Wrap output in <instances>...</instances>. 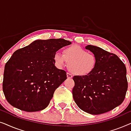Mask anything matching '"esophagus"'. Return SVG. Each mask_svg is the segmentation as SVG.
Wrapping results in <instances>:
<instances>
[{
	"label": "esophagus",
	"mask_w": 131,
	"mask_h": 131,
	"mask_svg": "<svg viewBox=\"0 0 131 131\" xmlns=\"http://www.w3.org/2000/svg\"><path fill=\"white\" fill-rule=\"evenodd\" d=\"M67 77L68 79H71L73 78V76H72V74H70V73H67Z\"/></svg>",
	"instance_id": "esophagus-1"
}]
</instances>
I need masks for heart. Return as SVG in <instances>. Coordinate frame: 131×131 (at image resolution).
I'll return each mask as SVG.
<instances>
[{"mask_svg":"<svg viewBox=\"0 0 131 131\" xmlns=\"http://www.w3.org/2000/svg\"><path fill=\"white\" fill-rule=\"evenodd\" d=\"M54 62L58 67H62L67 62L69 70L80 76L90 74L96 69L97 58L93 53L78 45L64 48L62 54L56 52L53 56Z\"/></svg>","mask_w":131,"mask_h":131,"instance_id":"heart-1","label":"heart"}]
</instances>
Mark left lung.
Wrapping results in <instances>:
<instances>
[{"label":"left lung","mask_w":131,"mask_h":131,"mask_svg":"<svg viewBox=\"0 0 131 131\" xmlns=\"http://www.w3.org/2000/svg\"><path fill=\"white\" fill-rule=\"evenodd\" d=\"M97 58L96 69L85 76H74L72 92L76 104L91 114L108 112L121 105L128 89L126 69L117 55L101 48L88 45Z\"/></svg>","instance_id":"1"}]
</instances>
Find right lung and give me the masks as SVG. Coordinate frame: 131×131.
I'll list each match as a JSON object with an SVG mask.
<instances>
[{
    "mask_svg": "<svg viewBox=\"0 0 131 131\" xmlns=\"http://www.w3.org/2000/svg\"><path fill=\"white\" fill-rule=\"evenodd\" d=\"M70 44L64 39L37 40L14 52L3 74V92L8 103L27 112L45 108L67 79L66 71L55 66L53 54Z\"/></svg>",
    "mask_w": 131,
    "mask_h": 131,
    "instance_id": "obj_1",
    "label": "right lung"
}]
</instances>
